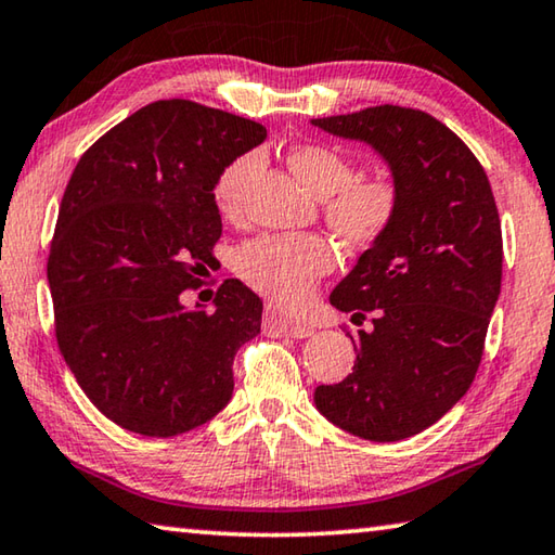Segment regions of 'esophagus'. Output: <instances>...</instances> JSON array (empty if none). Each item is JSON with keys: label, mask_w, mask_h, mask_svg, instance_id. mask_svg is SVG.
Masks as SVG:
<instances>
[{"label": "esophagus", "mask_w": 555, "mask_h": 555, "mask_svg": "<svg viewBox=\"0 0 555 555\" xmlns=\"http://www.w3.org/2000/svg\"><path fill=\"white\" fill-rule=\"evenodd\" d=\"M266 324L270 332H278V334H285V336H293V338H307L312 336L314 326L305 322V319H297V317H287L283 312H278V309H268L266 312Z\"/></svg>", "instance_id": "esophagus-1"}]
</instances>
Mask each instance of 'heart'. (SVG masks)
<instances>
[{"mask_svg":"<svg viewBox=\"0 0 555 555\" xmlns=\"http://www.w3.org/2000/svg\"><path fill=\"white\" fill-rule=\"evenodd\" d=\"M253 153L223 165L214 180L211 197L223 217H236L243 190L256 170ZM293 172L305 188L326 199V221L348 243H373L390 229L397 214V190L390 180H353L356 168L341 151L322 143H299L287 153ZM246 283L278 302H299L319 278L334 266V253L319 236L266 233L243 243L233 258Z\"/></svg>","mask_w":555,"mask_h":555,"instance_id":"obj_1","label":"heart"}]
</instances>
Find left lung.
Returning <instances> with one entry per match:
<instances>
[{
	"label": "left lung",
	"instance_id": "obj_1",
	"mask_svg": "<svg viewBox=\"0 0 555 555\" xmlns=\"http://www.w3.org/2000/svg\"><path fill=\"white\" fill-rule=\"evenodd\" d=\"M363 141L392 172L397 214L332 305L358 332L353 373L319 385L328 422L365 441H402L429 429L468 392L502 285V227L490 180L459 135L426 112L367 106L312 119Z\"/></svg>",
	"mask_w": 555,
	"mask_h": 555
}]
</instances>
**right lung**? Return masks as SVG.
I'll use <instances>...</instances> for the list:
<instances>
[{"label":"right lung","mask_w":555,"mask_h":555,"mask_svg":"<svg viewBox=\"0 0 555 555\" xmlns=\"http://www.w3.org/2000/svg\"><path fill=\"white\" fill-rule=\"evenodd\" d=\"M266 126L190 100L143 106L85 151L67 182L48 256L57 348L106 420L178 436L233 395V356L260 334L262 302L227 280L214 309L182 305L202 285L221 217L223 165Z\"/></svg>","instance_id":"add662e5"}]
</instances>
